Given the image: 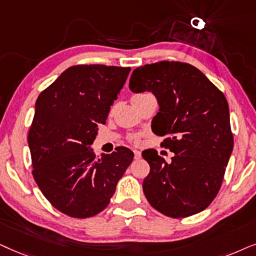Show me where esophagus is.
<instances>
[{
	"mask_svg": "<svg viewBox=\"0 0 256 256\" xmlns=\"http://www.w3.org/2000/svg\"><path fill=\"white\" fill-rule=\"evenodd\" d=\"M134 158L136 159H140V156H142V153L140 152L137 151V150H134Z\"/></svg>",
	"mask_w": 256,
	"mask_h": 256,
	"instance_id": "1",
	"label": "esophagus"
}]
</instances>
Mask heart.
<instances>
[{
  "label": "heart",
  "instance_id": "obj_1",
  "mask_svg": "<svg viewBox=\"0 0 256 256\" xmlns=\"http://www.w3.org/2000/svg\"><path fill=\"white\" fill-rule=\"evenodd\" d=\"M128 139H130V142H137L139 140V136L138 134H131L130 137H128Z\"/></svg>",
  "mask_w": 256,
  "mask_h": 256
}]
</instances>
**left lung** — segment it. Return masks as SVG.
Masks as SVG:
<instances>
[{
    "label": "left lung",
    "instance_id": "8db88e82",
    "mask_svg": "<svg viewBox=\"0 0 256 256\" xmlns=\"http://www.w3.org/2000/svg\"><path fill=\"white\" fill-rule=\"evenodd\" d=\"M130 90L156 97L159 112L152 130L166 136L162 146L174 153L168 162L156 150L142 151L151 168L142 182L150 205L174 219L206 210L219 192L233 151L226 97L196 66L174 60L137 68Z\"/></svg>",
    "mask_w": 256,
    "mask_h": 256
}]
</instances>
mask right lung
<instances>
[{
    "instance_id": "obj_1",
    "label": "right lung",
    "mask_w": 256,
    "mask_h": 256,
    "mask_svg": "<svg viewBox=\"0 0 256 256\" xmlns=\"http://www.w3.org/2000/svg\"><path fill=\"white\" fill-rule=\"evenodd\" d=\"M130 71L103 64L70 66L37 98L28 134L32 176L48 202L66 216L83 219L100 213L134 160L124 146L102 158L90 148Z\"/></svg>"
}]
</instances>
